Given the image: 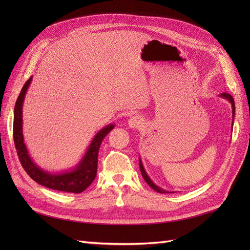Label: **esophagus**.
<instances>
[{
    "label": "esophagus",
    "mask_w": 250,
    "mask_h": 250,
    "mask_svg": "<svg viewBox=\"0 0 250 250\" xmlns=\"http://www.w3.org/2000/svg\"><path fill=\"white\" fill-rule=\"evenodd\" d=\"M143 125V119L140 116H132L130 119L128 120V126L129 128H132V129H137V128H140Z\"/></svg>",
    "instance_id": "esophagus-1"
}]
</instances>
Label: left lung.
Segmentation results:
<instances>
[{
	"mask_svg": "<svg viewBox=\"0 0 250 250\" xmlns=\"http://www.w3.org/2000/svg\"><path fill=\"white\" fill-rule=\"evenodd\" d=\"M219 97H221V98H223V99L228 100V101L231 104V112H232V124H231V130H232L233 119H234V111H236V107H234V101H233V99H232V97H231L229 94H226V93L220 94V95H219ZM139 163H140V169H141V173H142V176H143V178L145 179L146 183H147L151 188H152L154 191H156V192H158V193H162V194H165V193H175V192H169V191H166V190H164L163 188L156 186V185L153 183V181L151 180V178L148 176V174H147V172H146L145 168H144V165H143V163H142L141 157H140V160H139Z\"/></svg>",
	"mask_w": 250,
	"mask_h": 250,
	"instance_id": "obj_1",
	"label": "left lung"
}]
</instances>
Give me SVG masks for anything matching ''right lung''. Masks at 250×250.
I'll list each match as a JSON object with an SVG mask.
<instances>
[{
	"label": "right lung",
	"instance_id": "obj_1",
	"mask_svg": "<svg viewBox=\"0 0 250 250\" xmlns=\"http://www.w3.org/2000/svg\"><path fill=\"white\" fill-rule=\"evenodd\" d=\"M31 81L32 77L26 81L14 106L13 140L20 162L28 175L37 184L52 188V190L81 193L86 190V188L93 183L97 175L98 153H99L101 143L108 132L115 128V124H108L96 133L92 142L89 143L85 153L74 168L60 172H50L41 168L30 156L24 135H22V104H24L25 96L31 84Z\"/></svg>",
	"mask_w": 250,
	"mask_h": 250
}]
</instances>
